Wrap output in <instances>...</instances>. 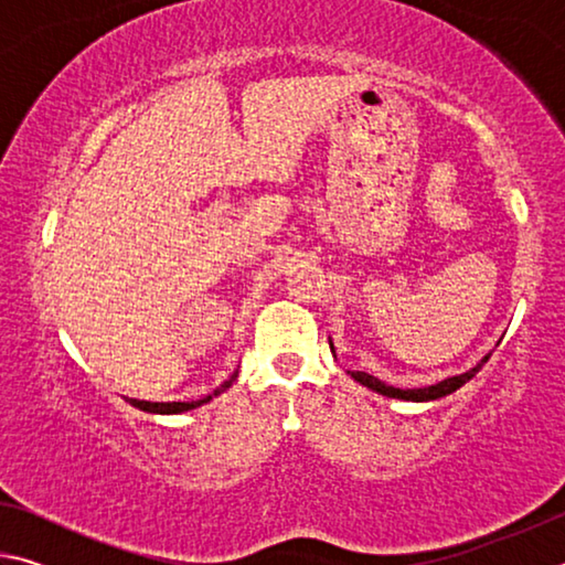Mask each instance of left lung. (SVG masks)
Instances as JSON below:
<instances>
[{"label":"left lung","instance_id":"1","mask_svg":"<svg viewBox=\"0 0 565 565\" xmlns=\"http://www.w3.org/2000/svg\"><path fill=\"white\" fill-rule=\"evenodd\" d=\"M329 347H331V353H333V343L329 339ZM491 359V353H486V356L476 363L473 369L463 371V374H456V376H448L444 381H438V384H431V386H424V388H396V386H388L386 381H381L376 376L366 374V371H349L353 381H359L361 386H366L371 391H376V394L381 396H388V398H401V401H416V404H420V401H436V398H444L448 394H454L456 388H461L466 381H471L478 371H481V366L486 361Z\"/></svg>","mask_w":565,"mask_h":565}]
</instances>
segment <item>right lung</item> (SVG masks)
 <instances>
[{
    "label": "right lung",
    "instance_id": "right-lung-1",
    "mask_svg": "<svg viewBox=\"0 0 565 565\" xmlns=\"http://www.w3.org/2000/svg\"><path fill=\"white\" fill-rule=\"evenodd\" d=\"M238 376V371H234L232 376H228L222 386H216L212 394L204 396V398H196V401H139V398H127L131 406H137L139 411H147V414H184V411H191V408H199L204 406L212 401L214 396L224 394V391L234 384Z\"/></svg>",
    "mask_w": 565,
    "mask_h": 565
}]
</instances>
